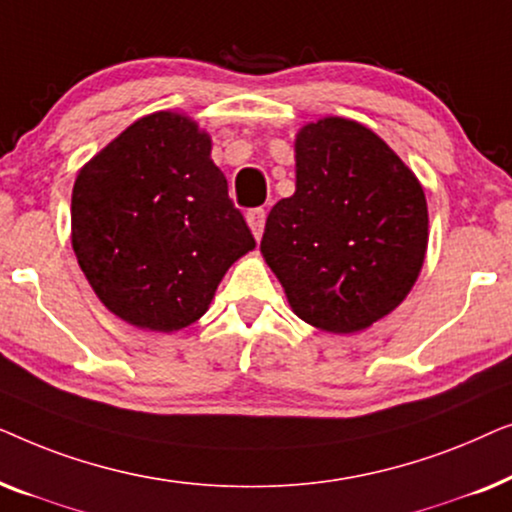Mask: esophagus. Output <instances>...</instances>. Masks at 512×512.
<instances>
[{
    "instance_id": "esophagus-1",
    "label": "esophagus",
    "mask_w": 512,
    "mask_h": 512,
    "mask_svg": "<svg viewBox=\"0 0 512 512\" xmlns=\"http://www.w3.org/2000/svg\"><path fill=\"white\" fill-rule=\"evenodd\" d=\"M247 223H249L251 233H254L256 240H261L263 228H265V209H261V207L249 209V212H247Z\"/></svg>"
}]
</instances>
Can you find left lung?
Listing matches in <instances>:
<instances>
[{"instance_id": "8db88e82", "label": "left lung", "mask_w": 512, "mask_h": 512, "mask_svg": "<svg viewBox=\"0 0 512 512\" xmlns=\"http://www.w3.org/2000/svg\"><path fill=\"white\" fill-rule=\"evenodd\" d=\"M429 242L426 198L408 165L366 125L328 116L296 135V193L270 209L261 254L291 310L356 333L396 310Z\"/></svg>"}]
</instances>
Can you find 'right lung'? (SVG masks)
<instances>
[{"mask_svg":"<svg viewBox=\"0 0 512 512\" xmlns=\"http://www.w3.org/2000/svg\"><path fill=\"white\" fill-rule=\"evenodd\" d=\"M209 153L198 123L158 111L123 130L74 181L76 261L104 307L132 326H191L230 265L256 247Z\"/></svg>","mask_w":512,"mask_h":512,"instance_id":"add662e5","label":"right lung"}]
</instances>
